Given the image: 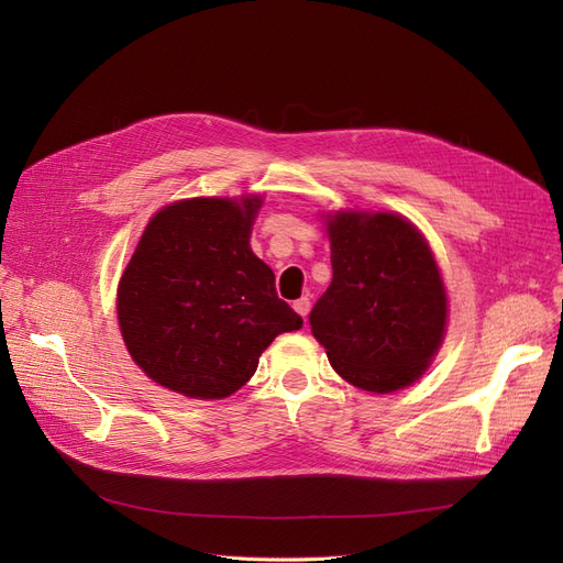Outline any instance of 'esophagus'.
I'll use <instances>...</instances> for the list:
<instances>
[{"label":"esophagus","instance_id":"1","mask_svg":"<svg viewBox=\"0 0 563 563\" xmlns=\"http://www.w3.org/2000/svg\"><path fill=\"white\" fill-rule=\"evenodd\" d=\"M310 308H312V302H310V298H298L296 302H294V310L302 317V319H308V314H310Z\"/></svg>","mask_w":563,"mask_h":563}]
</instances>
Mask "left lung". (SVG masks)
Returning <instances> with one entry per match:
<instances>
[{
  "label": "left lung",
  "instance_id": "8db88e82",
  "mask_svg": "<svg viewBox=\"0 0 563 563\" xmlns=\"http://www.w3.org/2000/svg\"><path fill=\"white\" fill-rule=\"evenodd\" d=\"M333 279L310 312L335 373L366 391L416 383L446 333L449 300L420 230L399 213L327 216Z\"/></svg>",
  "mask_w": 563,
  "mask_h": 563
}]
</instances>
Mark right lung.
I'll return each mask as SVG.
<instances>
[{"label":"right lung","instance_id":"add662e5","mask_svg":"<svg viewBox=\"0 0 563 563\" xmlns=\"http://www.w3.org/2000/svg\"><path fill=\"white\" fill-rule=\"evenodd\" d=\"M261 207L258 195L195 197L152 216L119 279L117 317L131 360L157 385L230 397L272 340L302 327L251 251Z\"/></svg>","mask_w":563,"mask_h":563}]
</instances>
